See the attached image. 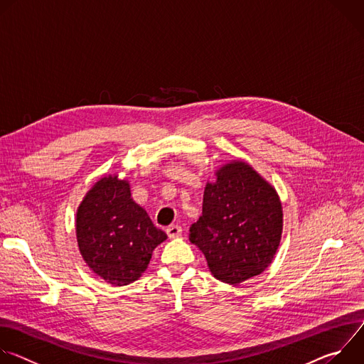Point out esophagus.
<instances>
[{
    "label": "esophagus",
    "instance_id": "34e87169",
    "mask_svg": "<svg viewBox=\"0 0 364 364\" xmlns=\"http://www.w3.org/2000/svg\"><path fill=\"white\" fill-rule=\"evenodd\" d=\"M181 232H183V229H181L180 225H171V226L167 228L168 237H178L181 235Z\"/></svg>",
    "mask_w": 364,
    "mask_h": 364
}]
</instances>
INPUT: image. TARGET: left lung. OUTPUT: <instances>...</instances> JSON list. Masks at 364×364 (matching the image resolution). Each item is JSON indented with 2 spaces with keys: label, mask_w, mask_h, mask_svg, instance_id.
I'll list each match as a JSON object with an SVG mask.
<instances>
[{
  "label": "left lung",
  "mask_w": 364,
  "mask_h": 364,
  "mask_svg": "<svg viewBox=\"0 0 364 364\" xmlns=\"http://www.w3.org/2000/svg\"><path fill=\"white\" fill-rule=\"evenodd\" d=\"M281 233L277 191L252 167L236 161L205 186L203 213L190 228V240L204 253L215 278L237 285L268 268Z\"/></svg>",
  "instance_id": "left-lung-1"
}]
</instances>
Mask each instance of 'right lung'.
I'll return each instance as SVG.
<instances>
[{
  "instance_id": "1",
  "label": "right lung",
  "mask_w": 364,
  "mask_h": 364,
  "mask_svg": "<svg viewBox=\"0 0 364 364\" xmlns=\"http://www.w3.org/2000/svg\"><path fill=\"white\" fill-rule=\"evenodd\" d=\"M80 253L89 268L114 285H127L146 269L152 250L167 239L131 198L128 181L99 180L76 218Z\"/></svg>"
}]
</instances>
